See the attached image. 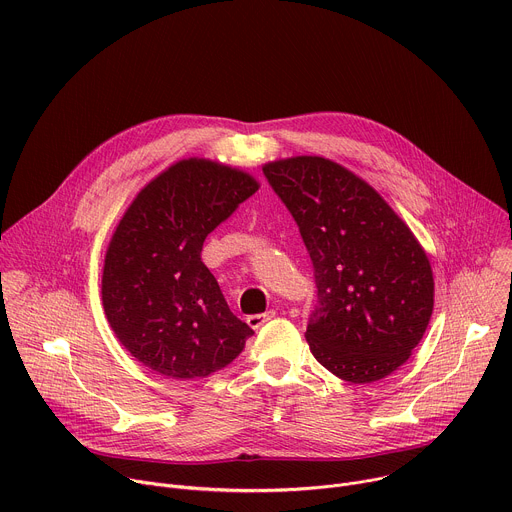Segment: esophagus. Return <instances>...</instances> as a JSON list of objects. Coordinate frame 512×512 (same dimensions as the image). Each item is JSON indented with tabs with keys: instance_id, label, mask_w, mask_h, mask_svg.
Here are the masks:
<instances>
[{
	"instance_id": "1",
	"label": "esophagus",
	"mask_w": 512,
	"mask_h": 512,
	"mask_svg": "<svg viewBox=\"0 0 512 512\" xmlns=\"http://www.w3.org/2000/svg\"><path fill=\"white\" fill-rule=\"evenodd\" d=\"M271 318H275V310H267L263 314H253L247 318V324L253 328V330H259L265 322H269Z\"/></svg>"
}]
</instances>
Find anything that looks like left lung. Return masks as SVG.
<instances>
[{
	"label": "left lung",
	"instance_id": "obj_1",
	"mask_svg": "<svg viewBox=\"0 0 512 512\" xmlns=\"http://www.w3.org/2000/svg\"><path fill=\"white\" fill-rule=\"evenodd\" d=\"M314 263L306 340L342 381H379L411 356L433 312L429 259L399 214L344 166L296 156L263 166Z\"/></svg>",
	"mask_w": 512,
	"mask_h": 512
}]
</instances>
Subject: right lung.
<instances>
[{"instance_id": "right-lung-1", "label": "right lung", "mask_w": 512, "mask_h": 512, "mask_svg": "<svg viewBox=\"0 0 512 512\" xmlns=\"http://www.w3.org/2000/svg\"><path fill=\"white\" fill-rule=\"evenodd\" d=\"M257 190L243 170L188 158L145 184L121 216L105 253L103 308L143 367L204 379L245 348L253 330L229 310L200 253L208 233Z\"/></svg>"}]
</instances>
